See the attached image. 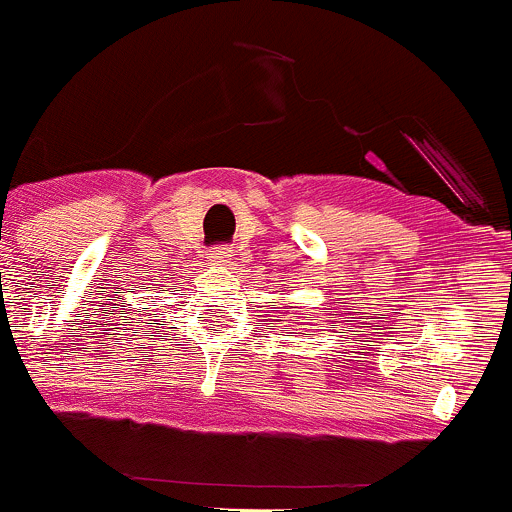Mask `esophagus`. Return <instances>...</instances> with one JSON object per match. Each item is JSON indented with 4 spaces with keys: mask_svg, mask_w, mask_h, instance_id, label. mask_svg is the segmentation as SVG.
Returning a JSON list of instances; mask_svg holds the SVG:
<instances>
[{
    "mask_svg": "<svg viewBox=\"0 0 512 512\" xmlns=\"http://www.w3.org/2000/svg\"><path fill=\"white\" fill-rule=\"evenodd\" d=\"M230 257L232 252L227 247H213L208 252V262H213V265H225V262H230Z\"/></svg>",
    "mask_w": 512,
    "mask_h": 512,
    "instance_id": "obj_1",
    "label": "esophagus"
}]
</instances>
